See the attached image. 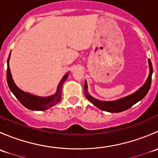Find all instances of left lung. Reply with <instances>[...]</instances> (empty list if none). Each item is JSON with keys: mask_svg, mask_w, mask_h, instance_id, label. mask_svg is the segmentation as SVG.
Masks as SVG:
<instances>
[{"mask_svg": "<svg viewBox=\"0 0 158 158\" xmlns=\"http://www.w3.org/2000/svg\"><path fill=\"white\" fill-rule=\"evenodd\" d=\"M148 65H149V75L148 76L147 80L144 83V85L138 89L136 92L131 95H127V96L121 98L117 100H113V101H102L98 100L90 95L88 92V85H87L86 80L85 81L84 84V92H85V95L87 99L91 103L98 108L102 111H109L111 113L121 112V111H125L128 109L129 108L131 107L133 105L137 103L138 102L141 101L148 92L151 84V76L153 73V68L150 59H148Z\"/></svg>", "mask_w": 158, "mask_h": 158, "instance_id": "8db88e82", "label": "left lung"}]
</instances>
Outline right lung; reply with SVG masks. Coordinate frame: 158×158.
I'll use <instances>...</instances> for the list:
<instances>
[{
	"mask_svg": "<svg viewBox=\"0 0 158 158\" xmlns=\"http://www.w3.org/2000/svg\"><path fill=\"white\" fill-rule=\"evenodd\" d=\"M10 52L9 54L8 60H7V80L8 86L10 88L12 93L15 95L16 98L20 101V102L23 105L24 107L30 110L33 111H45V110L52 107L53 106L56 105L57 103L60 102L61 100L62 95V87H63V83L69 76V73H66L62 79L60 80L58 86H57L56 92L55 94L49 96L42 97L38 96V95H33V94L26 92L24 91L21 90L17 86V85L14 82L13 79L12 75L10 69Z\"/></svg>",
	"mask_w": 158,
	"mask_h": 158,
	"instance_id": "add662e5",
	"label": "right lung"
}]
</instances>
